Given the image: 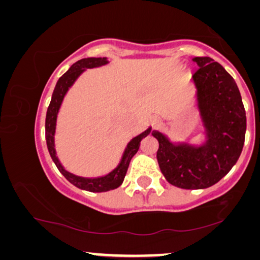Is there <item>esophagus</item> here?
I'll list each match as a JSON object with an SVG mask.
<instances>
[{
    "label": "esophagus",
    "instance_id": "esophagus-1",
    "mask_svg": "<svg viewBox=\"0 0 260 260\" xmlns=\"http://www.w3.org/2000/svg\"><path fill=\"white\" fill-rule=\"evenodd\" d=\"M159 118H156V116H155V118H153V121H152V123H153V125H154V126H158L159 125Z\"/></svg>",
    "mask_w": 260,
    "mask_h": 260
}]
</instances>
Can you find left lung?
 Instances as JSON below:
<instances>
[{"instance_id":"8db88e82","label":"left lung","mask_w":260,"mask_h":260,"mask_svg":"<svg viewBox=\"0 0 260 260\" xmlns=\"http://www.w3.org/2000/svg\"><path fill=\"white\" fill-rule=\"evenodd\" d=\"M199 68L193 74L198 89L208 141L203 147L174 146L159 132V167L166 180L185 189L207 188L231 171L243 151L246 113L235 79L211 57H194Z\"/></svg>"}]
</instances>
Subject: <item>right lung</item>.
<instances>
[{"instance_id":"right-lung-1","label":"right lung","mask_w":260,"mask_h":260,"mask_svg":"<svg viewBox=\"0 0 260 260\" xmlns=\"http://www.w3.org/2000/svg\"><path fill=\"white\" fill-rule=\"evenodd\" d=\"M107 63V60L105 57H89V58H82L78 62H75L74 64L69 68L68 72H66L63 75L58 79V81L55 86V89L53 92L52 101H50L49 107L47 109V115H46V141H47V147H48L49 154L52 156L53 161L55 162L58 171L63 174V177L67 180L73 184L76 187L86 189L89 192H106L111 191V189L118 188L120 185L122 184L123 179H125L126 172L128 170L129 162L132 158H133L135 153L138 152L139 147H140V142L145 137H147L151 132V128L147 129L144 133H141L138 137H135L128 145L125 153H123L122 160L120 162V165L115 168L112 173L102 178L98 179H85L76 177V175L69 173L58 161L55 154V148H54V132H55V122H56V115L60 108L61 102L63 100V96L67 93L69 87H71L78 76L85 71L86 68H94L99 67V66Z\"/></svg>"}]
</instances>
